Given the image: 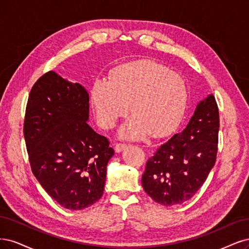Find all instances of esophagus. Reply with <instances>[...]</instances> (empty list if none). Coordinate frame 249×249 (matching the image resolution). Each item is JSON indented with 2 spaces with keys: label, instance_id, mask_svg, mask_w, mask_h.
I'll return each instance as SVG.
<instances>
[{
  "label": "esophagus",
  "instance_id": "esophagus-1",
  "mask_svg": "<svg viewBox=\"0 0 249 249\" xmlns=\"http://www.w3.org/2000/svg\"><path fill=\"white\" fill-rule=\"evenodd\" d=\"M126 148H127V145H125V143H116L115 151L117 153H121V152H123Z\"/></svg>",
  "mask_w": 249,
  "mask_h": 249
}]
</instances>
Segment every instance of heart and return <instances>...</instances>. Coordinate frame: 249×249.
<instances>
[{"mask_svg":"<svg viewBox=\"0 0 249 249\" xmlns=\"http://www.w3.org/2000/svg\"><path fill=\"white\" fill-rule=\"evenodd\" d=\"M188 99L184 79L150 60L116 67L109 77L93 84L91 101L97 122L110 128L129 110L132 116L119 128L124 140H142L149 134L163 138L172 133L184 115Z\"/></svg>","mask_w":249,"mask_h":249,"instance_id":"obj_1","label":"heart"}]
</instances>
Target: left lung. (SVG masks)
Returning <instances> with one entry per match:
<instances>
[{
    "instance_id": "left-lung-1",
    "label": "left lung",
    "mask_w": 249,
    "mask_h": 249,
    "mask_svg": "<svg viewBox=\"0 0 249 249\" xmlns=\"http://www.w3.org/2000/svg\"><path fill=\"white\" fill-rule=\"evenodd\" d=\"M219 114L213 94L197 104L183 131L158 148L147 161L142 187L156 203L183 204L206 181L217 154Z\"/></svg>"
}]
</instances>
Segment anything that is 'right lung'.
I'll return each instance as SVG.
<instances>
[{
    "label": "right lung",
    "mask_w": 249,
    "mask_h": 249,
    "mask_svg": "<svg viewBox=\"0 0 249 249\" xmlns=\"http://www.w3.org/2000/svg\"><path fill=\"white\" fill-rule=\"evenodd\" d=\"M89 94L81 84L49 71L29 95L23 135L32 172L55 202L82 210L102 196L114 156L89 121Z\"/></svg>",
    "instance_id": "right-lung-1"
}]
</instances>
